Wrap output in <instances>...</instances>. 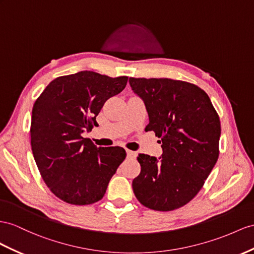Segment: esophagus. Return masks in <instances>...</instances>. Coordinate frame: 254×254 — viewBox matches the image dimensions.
Listing matches in <instances>:
<instances>
[{
    "instance_id": "obj_1",
    "label": "esophagus",
    "mask_w": 254,
    "mask_h": 254,
    "mask_svg": "<svg viewBox=\"0 0 254 254\" xmlns=\"http://www.w3.org/2000/svg\"><path fill=\"white\" fill-rule=\"evenodd\" d=\"M127 158H129V159H135L136 155H137V153H136L135 151H132V150H127Z\"/></svg>"
}]
</instances>
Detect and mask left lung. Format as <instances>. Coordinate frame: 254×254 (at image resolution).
Returning a JSON list of instances; mask_svg holds the SVG:
<instances>
[{"label":"left lung","instance_id":"8db88e82","mask_svg":"<svg viewBox=\"0 0 254 254\" xmlns=\"http://www.w3.org/2000/svg\"><path fill=\"white\" fill-rule=\"evenodd\" d=\"M144 102L149 125L161 138L160 158L139 153L136 198L158 211L186 205L198 193L219 157L221 125L209 96L195 84L168 78H129Z\"/></svg>","mask_w":254,"mask_h":254}]
</instances>
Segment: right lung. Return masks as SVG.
I'll return each instance as SVG.
<instances>
[{
	"label": "right lung",
	"instance_id": "obj_1",
	"mask_svg": "<svg viewBox=\"0 0 254 254\" xmlns=\"http://www.w3.org/2000/svg\"><path fill=\"white\" fill-rule=\"evenodd\" d=\"M127 82V76L82 70L56 78L34 103L30 129L34 160L50 191L68 204L102 199L127 157L121 147L97 148L81 135L97 126L104 103Z\"/></svg>",
	"mask_w": 254,
	"mask_h": 254
}]
</instances>
